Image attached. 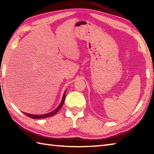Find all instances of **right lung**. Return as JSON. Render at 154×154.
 I'll use <instances>...</instances> for the list:
<instances>
[{
    "label": "right lung",
    "mask_w": 154,
    "mask_h": 154,
    "mask_svg": "<svg viewBox=\"0 0 154 154\" xmlns=\"http://www.w3.org/2000/svg\"><path fill=\"white\" fill-rule=\"evenodd\" d=\"M65 93H64L63 96V99H62L61 103H60V105H59V106H58V107L57 108V109H55V110H54L53 112H50V113H48V114H41V115H34V114H28V113H25V112H24V113L27 116H29L30 118H32V119H44V118H47V117L51 116L54 115V114H55V113H57V111L61 109L62 106H63V103H64V100H65Z\"/></svg>",
    "instance_id": "right-lung-1"
}]
</instances>
